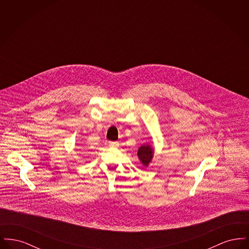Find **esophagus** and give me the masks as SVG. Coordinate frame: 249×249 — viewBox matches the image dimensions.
Masks as SVG:
<instances>
[{
	"label": "esophagus",
	"instance_id": "esophagus-1",
	"mask_svg": "<svg viewBox=\"0 0 249 249\" xmlns=\"http://www.w3.org/2000/svg\"><path fill=\"white\" fill-rule=\"evenodd\" d=\"M109 145H110L111 147H118V146H119V142H109Z\"/></svg>",
	"mask_w": 249,
	"mask_h": 249
}]
</instances>
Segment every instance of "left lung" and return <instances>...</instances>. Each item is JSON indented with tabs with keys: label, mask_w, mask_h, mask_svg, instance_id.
<instances>
[{
	"label": "left lung",
	"mask_w": 249,
	"mask_h": 249,
	"mask_svg": "<svg viewBox=\"0 0 249 249\" xmlns=\"http://www.w3.org/2000/svg\"><path fill=\"white\" fill-rule=\"evenodd\" d=\"M137 156H138L140 161L142 162V165L147 167L154 157V148H153L152 144L145 143V144L141 145L138 148Z\"/></svg>",
	"instance_id": "1"
}]
</instances>
